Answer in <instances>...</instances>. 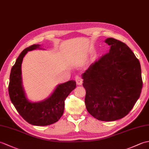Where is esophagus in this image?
Wrapping results in <instances>:
<instances>
[{
  "label": "esophagus",
  "mask_w": 149,
  "mask_h": 149,
  "mask_svg": "<svg viewBox=\"0 0 149 149\" xmlns=\"http://www.w3.org/2000/svg\"><path fill=\"white\" fill-rule=\"evenodd\" d=\"M75 82H76V83L78 85H81L83 84V78H82L80 75H77V76H75Z\"/></svg>",
  "instance_id": "1"
}]
</instances>
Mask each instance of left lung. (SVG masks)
Masks as SVG:
<instances>
[{
  "instance_id": "obj_1",
  "label": "left lung",
  "mask_w": 149,
  "mask_h": 149,
  "mask_svg": "<svg viewBox=\"0 0 149 149\" xmlns=\"http://www.w3.org/2000/svg\"><path fill=\"white\" fill-rule=\"evenodd\" d=\"M109 52L92 63L83 74L85 104L91 115L102 121H115L128 115L143 87L141 66L125 43L106 40Z\"/></svg>"
}]
</instances>
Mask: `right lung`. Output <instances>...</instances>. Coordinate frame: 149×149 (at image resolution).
Instances as JSON below:
<instances>
[{"label": "right lung", "instance_id": "right-lung-1", "mask_svg": "<svg viewBox=\"0 0 149 149\" xmlns=\"http://www.w3.org/2000/svg\"><path fill=\"white\" fill-rule=\"evenodd\" d=\"M39 47L38 44H34L19 55L11 68L8 91L11 102L22 118L30 124L45 126L58 122L61 118L64 111L65 100L76 86V83L72 80L58 85L51 96L42 102H29L22 86L21 65L28 51Z\"/></svg>", "mask_w": 149, "mask_h": 149}]
</instances>
